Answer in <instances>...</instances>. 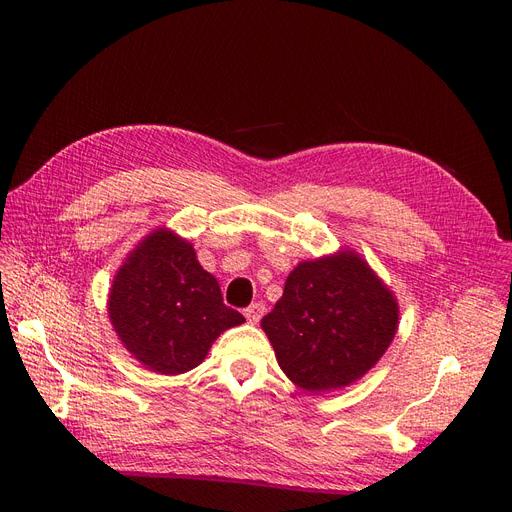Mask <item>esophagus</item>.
<instances>
[{"instance_id": "obj_1", "label": "esophagus", "mask_w": 512, "mask_h": 512, "mask_svg": "<svg viewBox=\"0 0 512 512\" xmlns=\"http://www.w3.org/2000/svg\"><path fill=\"white\" fill-rule=\"evenodd\" d=\"M243 314H245L247 322H250V324H258V320L262 318V314H265V305H262V303H252L250 307L243 309Z\"/></svg>"}]
</instances>
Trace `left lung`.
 <instances>
[{"mask_svg": "<svg viewBox=\"0 0 512 512\" xmlns=\"http://www.w3.org/2000/svg\"><path fill=\"white\" fill-rule=\"evenodd\" d=\"M397 303L352 252L307 260L262 318L277 363L305 391L342 389L378 363L397 331Z\"/></svg>", "mask_w": 512, "mask_h": 512, "instance_id": "8db88e82", "label": "left lung"}]
</instances>
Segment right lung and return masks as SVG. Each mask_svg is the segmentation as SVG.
I'll return each instance as SVG.
<instances>
[{
  "mask_svg": "<svg viewBox=\"0 0 512 512\" xmlns=\"http://www.w3.org/2000/svg\"><path fill=\"white\" fill-rule=\"evenodd\" d=\"M108 316L138 361L158 374H183L205 359L222 331L245 318L224 305L220 284L194 247L168 230L149 235L115 275Z\"/></svg>",
  "mask_w": 512,
  "mask_h": 512,
  "instance_id": "obj_1",
  "label": "right lung"
}]
</instances>
